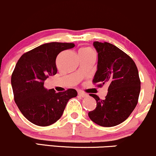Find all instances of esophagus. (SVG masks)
<instances>
[{"instance_id": "obj_1", "label": "esophagus", "mask_w": 156, "mask_h": 156, "mask_svg": "<svg viewBox=\"0 0 156 156\" xmlns=\"http://www.w3.org/2000/svg\"><path fill=\"white\" fill-rule=\"evenodd\" d=\"M78 95L80 96V97H83V98L88 97V95H87V94H85V93H83V92H82V91H79L78 92Z\"/></svg>"}]
</instances>
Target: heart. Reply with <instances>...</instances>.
<instances>
[{
	"instance_id": "b5f03b06",
	"label": "heart",
	"mask_w": 156,
	"mask_h": 156,
	"mask_svg": "<svg viewBox=\"0 0 156 156\" xmlns=\"http://www.w3.org/2000/svg\"><path fill=\"white\" fill-rule=\"evenodd\" d=\"M91 49L89 48H84L80 50V52H84V51H90Z\"/></svg>"
}]
</instances>
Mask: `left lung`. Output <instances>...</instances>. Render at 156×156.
<instances>
[{
    "label": "left lung",
    "instance_id": "obj_1",
    "mask_svg": "<svg viewBox=\"0 0 156 156\" xmlns=\"http://www.w3.org/2000/svg\"><path fill=\"white\" fill-rule=\"evenodd\" d=\"M98 53L97 70L93 83L98 86L108 85V94L101 100L90 94L97 107L88 113L94 123L102 127H113L128 118L139 99L141 82L134 61L116 45L94 42Z\"/></svg>",
    "mask_w": 156,
    "mask_h": 156
}]
</instances>
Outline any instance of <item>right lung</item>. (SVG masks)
<instances>
[{
  "label": "right lung",
  "instance_id": "right-lung-1",
  "mask_svg": "<svg viewBox=\"0 0 156 156\" xmlns=\"http://www.w3.org/2000/svg\"><path fill=\"white\" fill-rule=\"evenodd\" d=\"M73 43H45L26 52L17 61L11 83L15 101L22 114L38 126H48L60 119L70 99L76 97L75 89L56 93L46 89L44 81L57 72L56 58Z\"/></svg>",
  "mask_w": 156,
  "mask_h": 156
}]
</instances>
